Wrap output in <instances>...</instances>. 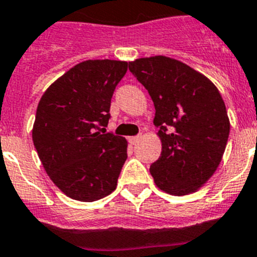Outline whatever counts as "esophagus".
I'll return each mask as SVG.
<instances>
[{"mask_svg":"<svg viewBox=\"0 0 257 257\" xmlns=\"http://www.w3.org/2000/svg\"><path fill=\"white\" fill-rule=\"evenodd\" d=\"M140 139H142V136H140V135H138V136H131L130 139H128V142H130L133 145H135V144H138V143H139Z\"/></svg>","mask_w":257,"mask_h":257,"instance_id":"34e87169","label":"esophagus"}]
</instances>
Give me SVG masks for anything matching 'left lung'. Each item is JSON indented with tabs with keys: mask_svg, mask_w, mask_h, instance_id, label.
<instances>
[{
	"mask_svg": "<svg viewBox=\"0 0 257 257\" xmlns=\"http://www.w3.org/2000/svg\"><path fill=\"white\" fill-rule=\"evenodd\" d=\"M128 69L156 108L162 152L149 169L154 183L172 196L197 192L216 171L228 143L230 122L219 90L206 76L167 56L136 59Z\"/></svg>",
	"mask_w": 257,
	"mask_h": 257,
	"instance_id": "8db88e82",
	"label": "left lung"
}]
</instances>
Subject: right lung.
I'll list each match as a JSON object with an SVG mask.
<instances>
[{
    "label": "right lung",
    "mask_w": 257,
    "mask_h": 257,
    "mask_svg": "<svg viewBox=\"0 0 257 257\" xmlns=\"http://www.w3.org/2000/svg\"><path fill=\"white\" fill-rule=\"evenodd\" d=\"M127 61L86 60L70 68L41 97L33 144L52 183L69 198L94 202L117 187L127 158L122 136L101 134Z\"/></svg>",
    "instance_id": "right-lung-1"
}]
</instances>
